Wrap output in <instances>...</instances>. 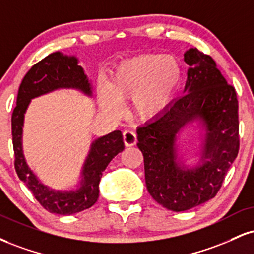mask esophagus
<instances>
[{
  "instance_id": "34e87169",
  "label": "esophagus",
  "mask_w": 254,
  "mask_h": 254,
  "mask_svg": "<svg viewBox=\"0 0 254 254\" xmlns=\"http://www.w3.org/2000/svg\"><path fill=\"white\" fill-rule=\"evenodd\" d=\"M123 139L127 146H132L137 143V135L135 131L125 130L123 132Z\"/></svg>"
}]
</instances>
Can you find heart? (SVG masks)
I'll return each mask as SVG.
<instances>
[{
	"mask_svg": "<svg viewBox=\"0 0 254 254\" xmlns=\"http://www.w3.org/2000/svg\"><path fill=\"white\" fill-rule=\"evenodd\" d=\"M181 81L175 57L142 54L121 64L102 93L104 106L116 112L118 100L132 98V109L142 118H152L167 108Z\"/></svg>",
	"mask_w": 254,
	"mask_h": 254,
	"instance_id": "b5f03b06",
	"label": "heart"
}]
</instances>
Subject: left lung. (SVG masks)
Listing matches in <instances>:
<instances>
[{
	"instance_id": "obj_1",
	"label": "left lung",
	"mask_w": 254,
	"mask_h": 254,
	"mask_svg": "<svg viewBox=\"0 0 254 254\" xmlns=\"http://www.w3.org/2000/svg\"><path fill=\"white\" fill-rule=\"evenodd\" d=\"M185 61L189 65L185 96L137 129L146 189L157 203L174 212L194 208L218 194L240 144L235 88L213 58L197 48L186 52ZM195 119L206 127L204 163L185 168L176 162V135Z\"/></svg>"
}]
</instances>
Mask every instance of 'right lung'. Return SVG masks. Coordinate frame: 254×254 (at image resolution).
Returning <instances> with one entry per match:
<instances>
[{
    "label": "right lung",
    "mask_w": 254,
    "mask_h": 254,
    "mask_svg": "<svg viewBox=\"0 0 254 254\" xmlns=\"http://www.w3.org/2000/svg\"><path fill=\"white\" fill-rule=\"evenodd\" d=\"M58 88H78L88 96L92 94L91 84L78 65V60L74 57L64 56L60 52L52 53L35 64L21 82L16 106L11 116L14 166L21 181L26 183L46 210L60 215H71L90 208L97 202L100 177L112 158L123 151L124 142L119 130L94 140L82 169L81 186L77 190L56 191L42 185L27 166L23 157V118L30 99Z\"/></svg>",
    "instance_id": "right-lung-1"
}]
</instances>
